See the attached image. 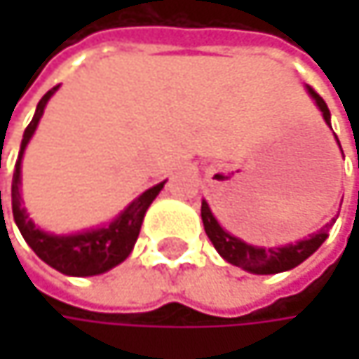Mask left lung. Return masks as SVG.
<instances>
[{
  "label": "left lung",
  "mask_w": 359,
  "mask_h": 359,
  "mask_svg": "<svg viewBox=\"0 0 359 359\" xmlns=\"http://www.w3.org/2000/svg\"><path fill=\"white\" fill-rule=\"evenodd\" d=\"M310 95L316 100V106L323 111L324 120L326 124L330 126V111L326 108L324 100L312 89L308 87ZM339 143V139H337ZM341 147V145H339ZM201 220H203V229H205V235L210 237L212 245L216 248V251L233 266H239L248 272H253V274H276V272H285V270H291L295 266H299L304 259H308L314 251L318 250L326 241L328 237V229L334 224L328 222L324 226L320 233H314L312 237L304 239V241H297V243H289L285 248H253V245H248L243 243L241 239L233 237L231 233H226L218 220L212 216L210 208L205 201H201Z\"/></svg>",
  "instance_id": "1"
}]
</instances>
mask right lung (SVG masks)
I'll return each mask as SVG.
<instances>
[{
    "label": "right lung",
    "instance_id": "add662e5",
    "mask_svg": "<svg viewBox=\"0 0 359 359\" xmlns=\"http://www.w3.org/2000/svg\"><path fill=\"white\" fill-rule=\"evenodd\" d=\"M55 89H57V85L41 97V102L36 104L35 116L25 130L20 154H18V160L14 166V179H12V212H14V220H16L25 241L31 245V250L35 251L45 264H49L51 268H55L62 274L93 276V274H102L109 268L118 266L120 262H124L128 257V253L139 237L143 216H145L147 208L151 205V201L156 199V195L162 191L166 180L147 189L145 193H141L109 226L81 233V235H70V237H57V235L39 231L33 224V220H29L27 210L22 208V201H20V160H22L29 139L33 137L36 124L43 116L45 104L55 93Z\"/></svg>",
    "mask_w": 359,
    "mask_h": 359
}]
</instances>
